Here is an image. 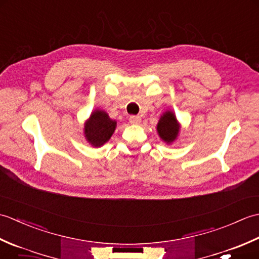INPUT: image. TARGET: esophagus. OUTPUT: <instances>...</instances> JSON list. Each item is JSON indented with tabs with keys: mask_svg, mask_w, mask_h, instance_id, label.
Here are the masks:
<instances>
[{
	"mask_svg": "<svg viewBox=\"0 0 259 259\" xmlns=\"http://www.w3.org/2000/svg\"><path fill=\"white\" fill-rule=\"evenodd\" d=\"M129 121H130V123H133V124H139L141 121V118H140V115H131V117L129 118Z\"/></svg>",
	"mask_w": 259,
	"mask_h": 259,
	"instance_id": "1",
	"label": "esophagus"
}]
</instances>
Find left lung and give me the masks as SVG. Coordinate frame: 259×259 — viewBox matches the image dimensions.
<instances>
[{
    "mask_svg": "<svg viewBox=\"0 0 259 259\" xmlns=\"http://www.w3.org/2000/svg\"><path fill=\"white\" fill-rule=\"evenodd\" d=\"M157 130L162 140L166 142H172L179 133V126L175 114L170 111L164 112L159 120Z\"/></svg>",
    "mask_w": 259,
    "mask_h": 259,
    "instance_id": "obj_1",
    "label": "left lung"
}]
</instances>
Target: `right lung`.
<instances>
[{
  "mask_svg": "<svg viewBox=\"0 0 259 259\" xmlns=\"http://www.w3.org/2000/svg\"><path fill=\"white\" fill-rule=\"evenodd\" d=\"M115 125L117 122L110 119L106 112L96 110L84 125L85 138L92 146L100 147L110 139Z\"/></svg>",
  "mask_w": 259,
  "mask_h": 259,
  "instance_id": "right-lung-1",
  "label": "right lung"
}]
</instances>
